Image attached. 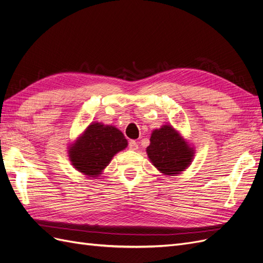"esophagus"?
<instances>
[{"label":"esophagus","mask_w":263,"mask_h":263,"mask_svg":"<svg viewBox=\"0 0 263 263\" xmlns=\"http://www.w3.org/2000/svg\"><path fill=\"white\" fill-rule=\"evenodd\" d=\"M128 148L130 149V150H137L138 149V144L135 140H132V141H129V144H128Z\"/></svg>","instance_id":"1"}]
</instances>
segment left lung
Returning a JSON list of instances; mask_svg holds the SVG:
<instances>
[{
    "instance_id": "obj_1",
    "label": "left lung",
    "mask_w": 263,
    "mask_h": 263,
    "mask_svg": "<svg viewBox=\"0 0 263 263\" xmlns=\"http://www.w3.org/2000/svg\"><path fill=\"white\" fill-rule=\"evenodd\" d=\"M147 154L156 168L168 176L186 169L193 159V150L169 125L153 132Z\"/></svg>"
}]
</instances>
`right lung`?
Segmentation results:
<instances>
[{
  "label": "right lung",
  "mask_w": 263,
  "mask_h": 263,
  "mask_svg": "<svg viewBox=\"0 0 263 263\" xmlns=\"http://www.w3.org/2000/svg\"><path fill=\"white\" fill-rule=\"evenodd\" d=\"M127 147L122 132L113 126L91 124L70 148V160L74 168L86 176L97 177L115 154Z\"/></svg>",
  "instance_id": "1"
}]
</instances>
